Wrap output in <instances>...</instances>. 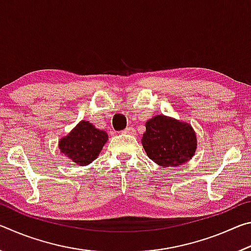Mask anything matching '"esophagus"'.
<instances>
[{
    "label": "esophagus",
    "mask_w": 251,
    "mask_h": 251,
    "mask_svg": "<svg viewBox=\"0 0 251 251\" xmlns=\"http://www.w3.org/2000/svg\"><path fill=\"white\" fill-rule=\"evenodd\" d=\"M123 133H124V134H128V135H135L136 130H135L134 127L129 126V127H127V128H125L124 130H123Z\"/></svg>",
    "instance_id": "esophagus-1"
}]
</instances>
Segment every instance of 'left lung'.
<instances>
[{"mask_svg":"<svg viewBox=\"0 0 251 251\" xmlns=\"http://www.w3.org/2000/svg\"><path fill=\"white\" fill-rule=\"evenodd\" d=\"M142 145L157 165L177 167L192 159L197 148V138L188 123L156 115L146 122Z\"/></svg>","mask_w":251,"mask_h":251,"instance_id":"8db88e82","label":"left lung"}]
</instances>
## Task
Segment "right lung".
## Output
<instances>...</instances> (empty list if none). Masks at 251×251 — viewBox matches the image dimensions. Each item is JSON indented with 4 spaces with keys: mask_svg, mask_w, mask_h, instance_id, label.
<instances>
[{
    "mask_svg": "<svg viewBox=\"0 0 251 251\" xmlns=\"http://www.w3.org/2000/svg\"><path fill=\"white\" fill-rule=\"evenodd\" d=\"M107 139L106 131L97 129L88 121H82L69 135L61 138L58 147L69 159L80 166H86L97 158Z\"/></svg>",
    "mask_w": 251,
    "mask_h": 251,
    "instance_id": "add662e5",
    "label": "right lung"
}]
</instances>
